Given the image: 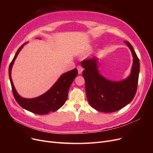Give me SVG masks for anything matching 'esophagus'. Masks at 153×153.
I'll list each match as a JSON object with an SVG mask.
<instances>
[{
    "label": "esophagus",
    "mask_w": 153,
    "mask_h": 153,
    "mask_svg": "<svg viewBox=\"0 0 153 153\" xmlns=\"http://www.w3.org/2000/svg\"><path fill=\"white\" fill-rule=\"evenodd\" d=\"M77 70H78V73L80 75V74L82 73L83 70H84V68H83L81 66H78L77 67Z\"/></svg>",
    "instance_id": "1"
}]
</instances>
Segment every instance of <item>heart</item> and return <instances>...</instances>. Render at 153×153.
<instances>
[{"label": "heart", "mask_w": 153, "mask_h": 153, "mask_svg": "<svg viewBox=\"0 0 153 153\" xmlns=\"http://www.w3.org/2000/svg\"><path fill=\"white\" fill-rule=\"evenodd\" d=\"M89 49H90V50H91V48H89Z\"/></svg>", "instance_id": "heart-1"}]
</instances>
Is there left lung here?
Segmentation results:
<instances>
[{
  "instance_id": "left-lung-1",
  "label": "left lung",
  "mask_w": 153,
  "mask_h": 153,
  "mask_svg": "<svg viewBox=\"0 0 153 153\" xmlns=\"http://www.w3.org/2000/svg\"><path fill=\"white\" fill-rule=\"evenodd\" d=\"M124 43L131 50L133 59L130 74L123 80H110L101 75L98 69V57L81 62L84 68L82 75L85 82L88 102L100 112L108 113L117 111L130 103L135 96L140 62L131 44L128 41Z\"/></svg>"
}]
</instances>
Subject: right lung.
Here are the masks:
<instances>
[{"label":"right lung","mask_w":153,"mask_h":153,"mask_svg":"<svg viewBox=\"0 0 153 153\" xmlns=\"http://www.w3.org/2000/svg\"><path fill=\"white\" fill-rule=\"evenodd\" d=\"M27 43L23 44L17 52L9 67V76L12 87L13 96L23 108L32 113L39 115L47 114L50 112H55L64 105L68 98V91L73 81L77 76V69L63 73L56 82L45 93L34 98H25L17 92L13 83L11 69L18 53Z\"/></svg>","instance_id":"1"}]
</instances>
